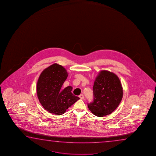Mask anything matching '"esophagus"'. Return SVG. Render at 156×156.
I'll return each instance as SVG.
<instances>
[{
  "mask_svg": "<svg viewBox=\"0 0 156 156\" xmlns=\"http://www.w3.org/2000/svg\"><path fill=\"white\" fill-rule=\"evenodd\" d=\"M79 97L81 99H84V95H83V94H80L79 95Z\"/></svg>",
  "mask_w": 156,
  "mask_h": 156,
  "instance_id": "34e87169",
  "label": "esophagus"
}]
</instances>
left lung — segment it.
Masks as SVG:
<instances>
[{"instance_id": "8db88e82", "label": "left lung", "mask_w": 156, "mask_h": 156, "mask_svg": "<svg viewBox=\"0 0 156 156\" xmlns=\"http://www.w3.org/2000/svg\"><path fill=\"white\" fill-rule=\"evenodd\" d=\"M94 100L88 104L92 114L98 117L107 116L118 107L123 97V88L119 77L108 70H101L93 85Z\"/></svg>"}]
</instances>
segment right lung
<instances>
[{"mask_svg": "<svg viewBox=\"0 0 156 156\" xmlns=\"http://www.w3.org/2000/svg\"><path fill=\"white\" fill-rule=\"evenodd\" d=\"M68 76L66 69L57 63L44 69L40 75L37 85V98L48 112L61 115L80 99L71 93V86L62 89Z\"/></svg>", "mask_w": 156, "mask_h": 156, "instance_id": "1", "label": "right lung"}]
</instances>
